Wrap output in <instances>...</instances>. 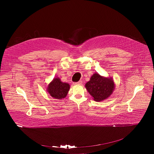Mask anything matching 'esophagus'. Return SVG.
I'll list each match as a JSON object with an SVG mask.
<instances>
[{
    "label": "esophagus",
    "instance_id": "1",
    "mask_svg": "<svg viewBox=\"0 0 154 154\" xmlns=\"http://www.w3.org/2000/svg\"><path fill=\"white\" fill-rule=\"evenodd\" d=\"M82 81L80 80L79 81V82H74V85H81V84H82Z\"/></svg>",
    "mask_w": 154,
    "mask_h": 154
}]
</instances>
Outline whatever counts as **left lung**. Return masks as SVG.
<instances>
[{"label":"left lung","instance_id":"obj_1","mask_svg":"<svg viewBox=\"0 0 154 154\" xmlns=\"http://www.w3.org/2000/svg\"><path fill=\"white\" fill-rule=\"evenodd\" d=\"M85 87L95 101L101 102L112 95L115 83L111 77H103L96 73L91 77Z\"/></svg>","mask_w":154,"mask_h":154}]
</instances>
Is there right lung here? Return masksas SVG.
<instances>
[{"instance_id":"add662e5","label":"right lung","mask_w":154,"mask_h":154,"mask_svg":"<svg viewBox=\"0 0 154 154\" xmlns=\"http://www.w3.org/2000/svg\"><path fill=\"white\" fill-rule=\"evenodd\" d=\"M70 89V85L61 81L59 77L54 78L48 84L47 91L50 95L56 99L65 98Z\"/></svg>"}]
</instances>
